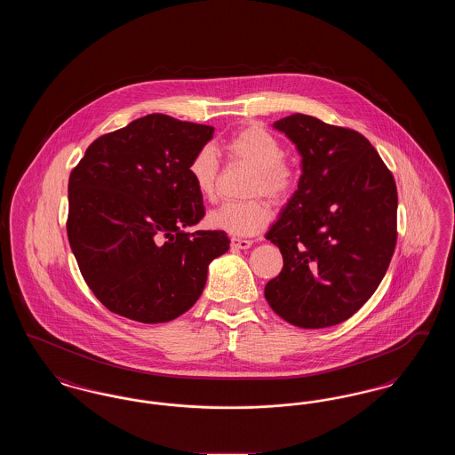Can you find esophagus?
<instances>
[{"mask_svg":"<svg viewBox=\"0 0 455 455\" xmlns=\"http://www.w3.org/2000/svg\"><path fill=\"white\" fill-rule=\"evenodd\" d=\"M232 245L234 247H237V249H242V251H245V249H249V247H252V240H247V238H232Z\"/></svg>","mask_w":455,"mask_h":455,"instance_id":"34e87169","label":"esophagus"}]
</instances>
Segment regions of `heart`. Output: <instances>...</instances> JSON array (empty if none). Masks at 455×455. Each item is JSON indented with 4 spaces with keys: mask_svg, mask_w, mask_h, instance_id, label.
Masks as SVG:
<instances>
[{
    "mask_svg": "<svg viewBox=\"0 0 455 455\" xmlns=\"http://www.w3.org/2000/svg\"><path fill=\"white\" fill-rule=\"evenodd\" d=\"M223 150L235 160H242L254 167L249 182V195H264L280 201L291 193L297 173L283 158L282 141L269 131L262 128H245L238 131L223 143ZM220 160L212 145H204L189 160L188 173L196 191L203 197H213L217 188ZM271 220L269 206L259 199L225 201L213 208L206 221L212 228L230 235L247 237L260 232Z\"/></svg>",
    "mask_w": 455,
    "mask_h": 455,
    "instance_id": "obj_1",
    "label": "heart"
}]
</instances>
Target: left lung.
<instances>
[{
  "instance_id": "1",
  "label": "left lung",
  "mask_w": 455,
  "mask_h": 455,
  "mask_svg": "<svg viewBox=\"0 0 455 455\" xmlns=\"http://www.w3.org/2000/svg\"><path fill=\"white\" fill-rule=\"evenodd\" d=\"M297 147L302 175L266 238L282 273L264 297L290 324L321 329L349 319L382 282L395 247L394 177L356 131L293 114L273 124Z\"/></svg>"
}]
</instances>
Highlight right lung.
<instances>
[{
  "instance_id": "right-lung-1",
  "label": "right lung",
  "mask_w": 455,
  "mask_h": 455,
  "mask_svg": "<svg viewBox=\"0 0 455 455\" xmlns=\"http://www.w3.org/2000/svg\"><path fill=\"white\" fill-rule=\"evenodd\" d=\"M213 128L148 114L95 140L68 182V240L93 295L131 321L169 323L201 297L230 249L204 217L188 165Z\"/></svg>"
}]
</instances>
